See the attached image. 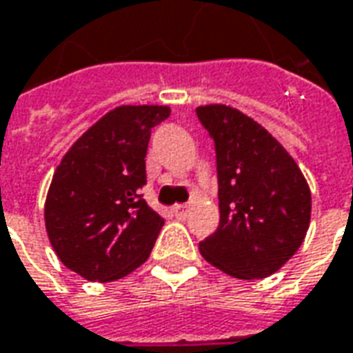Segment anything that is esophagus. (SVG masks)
Returning a JSON list of instances; mask_svg holds the SVG:
<instances>
[{
	"instance_id": "1",
	"label": "esophagus",
	"mask_w": 353,
	"mask_h": 353,
	"mask_svg": "<svg viewBox=\"0 0 353 353\" xmlns=\"http://www.w3.org/2000/svg\"><path fill=\"white\" fill-rule=\"evenodd\" d=\"M172 212H174V216H176L177 219H185L189 216V206H187V204H176V206L172 208Z\"/></svg>"
}]
</instances>
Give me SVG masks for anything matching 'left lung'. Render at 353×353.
<instances>
[{
	"instance_id": "8db88e82",
	"label": "left lung",
	"mask_w": 353,
	"mask_h": 353,
	"mask_svg": "<svg viewBox=\"0 0 353 353\" xmlns=\"http://www.w3.org/2000/svg\"><path fill=\"white\" fill-rule=\"evenodd\" d=\"M216 147L219 225L201 245L206 262L236 279H263L296 254L310 228L312 193L273 135L225 105L196 108Z\"/></svg>"
}]
</instances>
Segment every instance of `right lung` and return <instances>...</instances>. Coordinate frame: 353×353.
<instances>
[{
	"label": "right lung",
	"mask_w": 353,
	"mask_h": 353,
	"mask_svg": "<svg viewBox=\"0 0 353 353\" xmlns=\"http://www.w3.org/2000/svg\"><path fill=\"white\" fill-rule=\"evenodd\" d=\"M168 107L122 105L74 143L46 199V229L59 260L88 281L122 279L151 254L164 219L139 194L151 130Z\"/></svg>",
	"instance_id": "obj_1"
}]
</instances>
